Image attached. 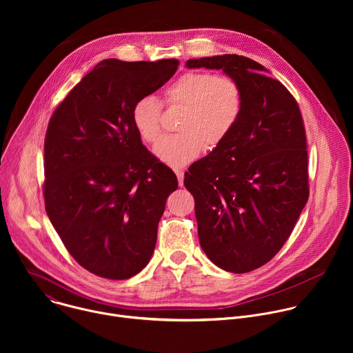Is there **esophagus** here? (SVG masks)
I'll use <instances>...</instances> for the list:
<instances>
[{
  "label": "esophagus",
  "mask_w": 353,
  "mask_h": 353,
  "mask_svg": "<svg viewBox=\"0 0 353 353\" xmlns=\"http://www.w3.org/2000/svg\"><path fill=\"white\" fill-rule=\"evenodd\" d=\"M174 172H176L177 180H179V185L181 187V185H183V183H184V170H181V169H177V170H174Z\"/></svg>",
  "instance_id": "esophagus-1"
}]
</instances>
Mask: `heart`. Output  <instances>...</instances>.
Here are the masks:
<instances>
[{
	"mask_svg": "<svg viewBox=\"0 0 353 353\" xmlns=\"http://www.w3.org/2000/svg\"><path fill=\"white\" fill-rule=\"evenodd\" d=\"M169 108H181L179 134L163 137L155 146L157 158L168 166L183 168L194 162L204 149L222 145L240 121L244 93L230 75L211 71H188L163 90ZM162 106L154 96L139 97L131 109V123L139 138L152 143L161 135Z\"/></svg>",
	"mask_w": 353,
	"mask_h": 353,
	"instance_id": "heart-1",
	"label": "heart"
}]
</instances>
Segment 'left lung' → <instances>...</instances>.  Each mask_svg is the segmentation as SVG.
<instances>
[{
  "mask_svg": "<svg viewBox=\"0 0 353 353\" xmlns=\"http://www.w3.org/2000/svg\"><path fill=\"white\" fill-rule=\"evenodd\" d=\"M187 68L222 70L240 83L244 108L229 138L184 174L195 201L199 244L219 268L267 264L289 239L309 198L307 142L292 93L257 61L223 54Z\"/></svg>",
  "mask_w": 353,
  "mask_h": 353,
  "instance_id": "left-lung-1",
  "label": "left lung"
}]
</instances>
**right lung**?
Listing matches in <instances>:
<instances>
[{
	"label": "right lung",
	"instance_id": "right-lung-1",
	"mask_svg": "<svg viewBox=\"0 0 353 353\" xmlns=\"http://www.w3.org/2000/svg\"><path fill=\"white\" fill-rule=\"evenodd\" d=\"M174 59L103 60L67 94L44 139V205L68 253L86 271L128 279L146 267L177 177L131 123L139 97L163 86Z\"/></svg>",
	"mask_w": 353,
	"mask_h": 353
}]
</instances>
